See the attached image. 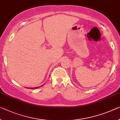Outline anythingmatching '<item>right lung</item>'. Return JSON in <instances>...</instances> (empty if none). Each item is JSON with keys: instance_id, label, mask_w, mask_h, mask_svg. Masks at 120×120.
I'll return each mask as SVG.
<instances>
[{"instance_id": "right-lung-1", "label": "right lung", "mask_w": 120, "mask_h": 120, "mask_svg": "<svg viewBox=\"0 0 120 120\" xmlns=\"http://www.w3.org/2000/svg\"><path fill=\"white\" fill-rule=\"evenodd\" d=\"M43 86V85H42L41 86ZM39 87H34V88H29V87H27V88H31V89H35V88H38Z\"/></svg>"}]
</instances>
